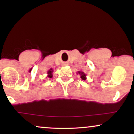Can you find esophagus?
I'll return each instance as SVG.
<instances>
[{
    "mask_svg": "<svg viewBox=\"0 0 134 134\" xmlns=\"http://www.w3.org/2000/svg\"><path fill=\"white\" fill-rule=\"evenodd\" d=\"M66 65H67L66 63H63V66H66Z\"/></svg>",
    "mask_w": 134,
    "mask_h": 134,
    "instance_id": "1",
    "label": "esophagus"
}]
</instances>
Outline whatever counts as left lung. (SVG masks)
Returning <instances> with one entry per match:
<instances>
[{"instance_id":"obj_1","label":"left lung","mask_w":134,"mask_h":134,"mask_svg":"<svg viewBox=\"0 0 134 134\" xmlns=\"http://www.w3.org/2000/svg\"><path fill=\"white\" fill-rule=\"evenodd\" d=\"M77 74H80V78L82 79V80H85L87 79V75H86L83 72H82V71H78V72H77Z\"/></svg>"}]
</instances>
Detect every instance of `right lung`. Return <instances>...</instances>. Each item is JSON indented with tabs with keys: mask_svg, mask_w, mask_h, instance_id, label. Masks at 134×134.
<instances>
[{
	"mask_svg": "<svg viewBox=\"0 0 134 134\" xmlns=\"http://www.w3.org/2000/svg\"><path fill=\"white\" fill-rule=\"evenodd\" d=\"M53 71H54V70H53L52 68H51L48 71H47V77H49V78H52V77Z\"/></svg>",
	"mask_w": 134,
	"mask_h": 134,
	"instance_id": "obj_1",
	"label": "right lung"
}]
</instances>
